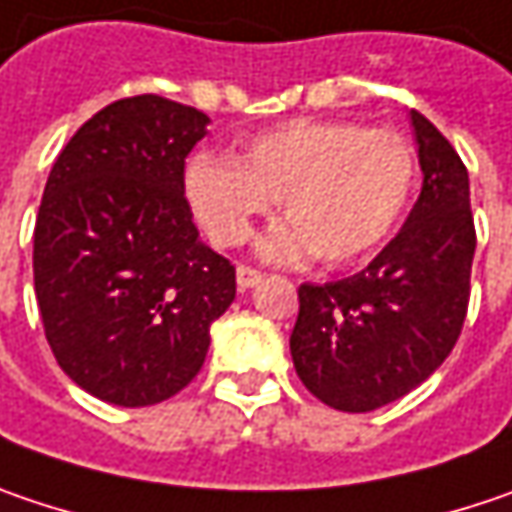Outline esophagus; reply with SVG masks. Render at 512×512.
Returning a JSON list of instances; mask_svg holds the SVG:
<instances>
[{"mask_svg": "<svg viewBox=\"0 0 512 512\" xmlns=\"http://www.w3.org/2000/svg\"><path fill=\"white\" fill-rule=\"evenodd\" d=\"M260 272L257 269H252V266H237V286L240 289H252L255 284H260Z\"/></svg>", "mask_w": 512, "mask_h": 512, "instance_id": "obj_1", "label": "esophagus"}]
</instances>
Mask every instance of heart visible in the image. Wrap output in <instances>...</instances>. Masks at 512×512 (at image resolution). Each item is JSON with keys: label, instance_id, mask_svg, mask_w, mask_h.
<instances>
[{"label": "heart", "instance_id": "1", "mask_svg": "<svg viewBox=\"0 0 512 512\" xmlns=\"http://www.w3.org/2000/svg\"><path fill=\"white\" fill-rule=\"evenodd\" d=\"M188 199L217 246H240L278 199L284 226L263 240V255H313L347 266L385 243L414 188V153L385 130L342 121H292L260 133L231 159L196 156Z\"/></svg>", "mask_w": 512, "mask_h": 512}]
</instances>
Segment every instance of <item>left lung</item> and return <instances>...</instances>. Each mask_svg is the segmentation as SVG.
Returning <instances> with one entry per match:
<instances>
[{
  "label": "left lung",
  "mask_w": 512,
  "mask_h": 512,
  "mask_svg": "<svg viewBox=\"0 0 512 512\" xmlns=\"http://www.w3.org/2000/svg\"><path fill=\"white\" fill-rule=\"evenodd\" d=\"M423 188L400 234L356 275L298 286L289 336L307 391L339 411H374L426 382L452 353L469 304L475 223L469 173L411 109Z\"/></svg>",
  "instance_id": "left-lung-1"
}]
</instances>
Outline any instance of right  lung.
<instances>
[{"label": "right lung", "mask_w": 512, "mask_h": 512, "mask_svg": "<svg viewBox=\"0 0 512 512\" xmlns=\"http://www.w3.org/2000/svg\"><path fill=\"white\" fill-rule=\"evenodd\" d=\"M208 115L159 95L95 112L51 167L34 292L57 365L112 406H156L202 368L234 266L199 240L185 159Z\"/></svg>", "instance_id": "right-lung-1"}]
</instances>
